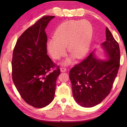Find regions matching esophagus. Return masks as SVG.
<instances>
[{
	"label": "esophagus",
	"instance_id": "1",
	"mask_svg": "<svg viewBox=\"0 0 127 127\" xmlns=\"http://www.w3.org/2000/svg\"><path fill=\"white\" fill-rule=\"evenodd\" d=\"M66 70L67 69H66L65 67L63 66V67H61V72H65V71H66Z\"/></svg>",
	"mask_w": 127,
	"mask_h": 127
}]
</instances>
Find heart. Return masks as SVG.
Returning a JSON list of instances; mask_svg holds the SVG:
<instances>
[{"label":"heart","mask_w":127,"mask_h":127,"mask_svg":"<svg viewBox=\"0 0 127 127\" xmlns=\"http://www.w3.org/2000/svg\"><path fill=\"white\" fill-rule=\"evenodd\" d=\"M93 34L91 24L86 21L71 20L62 23L56 29L53 39L47 42V48L53 58L58 59L68 52L76 59L83 57L90 48ZM71 63L68 59L65 62Z\"/></svg>","instance_id":"obj_1"}]
</instances>
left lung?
Returning <instances> with one entry per match:
<instances>
[{"label": "left lung", "instance_id": "obj_1", "mask_svg": "<svg viewBox=\"0 0 127 127\" xmlns=\"http://www.w3.org/2000/svg\"><path fill=\"white\" fill-rule=\"evenodd\" d=\"M102 47L110 58L106 61L94 58L93 52L69 71L73 96L77 104L91 107L101 102L109 95L120 65L118 43L108 28Z\"/></svg>", "mask_w": 127, "mask_h": 127}]
</instances>
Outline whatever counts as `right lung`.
<instances>
[{"mask_svg":"<svg viewBox=\"0 0 127 127\" xmlns=\"http://www.w3.org/2000/svg\"><path fill=\"white\" fill-rule=\"evenodd\" d=\"M54 16H44L19 37L12 54V77L27 103L36 108L50 104L55 96L59 66L47 55L45 29ZM56 69L51 70L54 68Z\"/></svg>","mask_w":127,"mask_h":127,"instance_id":"add662e5","label":"right lung"}]
</instances>
